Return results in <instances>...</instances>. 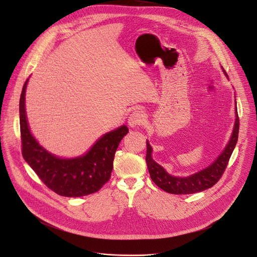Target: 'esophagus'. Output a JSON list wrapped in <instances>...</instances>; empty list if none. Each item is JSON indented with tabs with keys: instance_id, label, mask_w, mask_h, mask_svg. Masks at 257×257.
<instances>
[{
	"instance_id": "esophagus-1",
	"label": "esophagus",
	"mask_w": 257,
	"mask_h": 257,
	"mask_svg": "<svg viewBox=\"0 0 257 257\" xmlns=\"http://www.w3.org/2000/svg\"><path fill=\"white\" fill-rule=\"evenodd\" d=\"M144 114L143 112L141 111H138V109H135L134 112H132L129 116V119H128V124L129 126L131 127H137V126H140L144 123L145 121V118H144Z\"/></svg>"
}]
</instances>
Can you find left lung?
I'll return each mask as SVG.
<instances>
[{"label":"left lung","instance_id":"8db88e82","mask_svg":"<svg viewBox=\"0 0 257 257\" xmlns=\"http://www.w3.org/2000/svg\"><path fill=\"white\" fill-rule=\"evenodd\" d=\"M239 125L240 122L238 112H236V121L233 134L224 153L217 158V160L211 166L187 178H180L169 175L163 169V167H161L153 160L152 148L149 141H146V148H148V151H146L145 161L146 164H148L152 180L161 189L172 194H192L212 187L214 184H216L217 181L222 178L224 172L226 171L232 153L238 141Z\"/></svg>","mask_w":257,"mask_h":257}]
</instances>
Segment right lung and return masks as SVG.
<instances>
[{
	"mask_svg": "<svg viewBox=\"0 0 257 257\" xmlns=\"http://www.w3.org/2000/svg\"><path fill=\"white\" fill-rule=\"evenodd\" d=\"M25 81L19 101L21 151L44 184L61 196L80 197L97 192L111 178L115 153L129 132L124 125L98 139L83 157L62 160L48 153L31 135L25 114Z\"/></svg>",
	"mask_w": 257,
	"mask_h": 257,
	"instance_id": "right-lung-1",
	"label": "right lung"
}]
</instances>
